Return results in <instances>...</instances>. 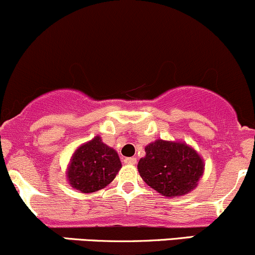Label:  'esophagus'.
Instances as JSON below:
<instances>
[{
  "mask_svg": "<svg viewBox=\"0 0 255 255\" xmlns=\"http://www.w3.org/2000/svg\"><path fill=\"white\" fill-rule=\"evenodd\" d=\"M123 161H125L126 164H132V165H133V164L137 163V159L133 158V156H129V158H125V160H123Z\"/></svg>",
  "mask_w": 255,
  "mask_h": 255,
  "instance_id": "1",
  "label": "esophagus"
}]
</instances>
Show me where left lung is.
Here are the masks:
<instances>
[{"mask_svg": "<svg viewBox=\"0 0 255 255\" xmlns=\"http://www.w3.org/2000/svg\"><path fill=\"white\" fill-rule=\"evenodd\" d=\"M138 171L146 184L165 196H182L195 189L204 173L199 154L184 143L155 140L145 146Z\"/></svg>", "mask_w": 255, "mask_h": 255, "instance_id": "1", "label": "left lung"}]
</instances>
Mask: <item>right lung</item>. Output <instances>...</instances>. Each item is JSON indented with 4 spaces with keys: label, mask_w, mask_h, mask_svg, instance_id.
I'll list each match as a JSON object with an SVG mask.
<instances>
[{
    "label": "right lung",
    "mask_w": 255,
    "mask_h": 255,
    "mask_svg": "<svg viewBox=\"0 0 255 255\" xmlns=\"http://www.w3.org/2000/svg\"><path fill=\"white\" fill-rule=\"evenodd\" d=\"M121 166L117 151L102 143L100 137H95L75 151L68 179L74 189L89 194L109 185Z\"/></svg>",
    "instance_id": "add662e5"
}]
</instances>
